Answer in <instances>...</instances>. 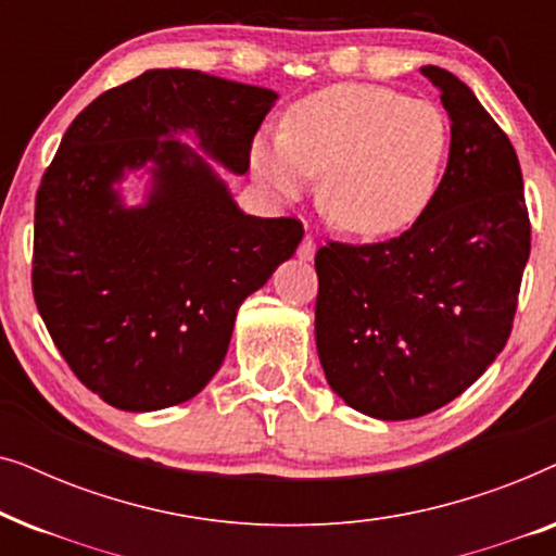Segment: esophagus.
Segmentation results:
<instances>
[{"mask_svg": "<svg viewBox=\"0 0 556 556\" xmlns=\"http://www.w3.org/2000/svg\"><path fill=\"white\" fill-rule=\"evenodd\" d=\"M314 255H316V240L311 238V235H306L299 245V257L301 261H314Z\"/></svg>", "mask_w": 556, "mask_h": 556, "instance_id": "1", "label": "esophagus"}]
</instances>
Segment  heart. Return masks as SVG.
I'll use <instances>...</instances> for the list:
<instances>
[{
	"label": "heart",
	"instance_id": "heart-1",
	"mask_svg": "<svg viewBox=\"0 0 556 556\" xmlns=\"http://www.w3.org/2000/svg\"><path fill=\"white\" fill-rule=\"evenodd\" d=\"M451 128L428 101L382 86H331L288 111L283 134L255 147V172L278 194L306 192L341 230L384 238L428 210L443 174Z\"/></svg>",
	"mask_w": 556,
	"mask_h": 556
}]
</instances>
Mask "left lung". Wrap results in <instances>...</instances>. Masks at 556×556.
<instances>
[{
  "instance_id": "8db88e82",
  "label": "left lung",
  "mask_w": 556,
  "mask_h": 556,
  "mask_svg": "<svg viewBox=\"0 0 556 556\" xmlns=\"http://www.w3.org/2000/svg\"><path fill=\"white\" fill-rule=\"evenodd\" d=\"M422 75L451 116V154L428 210L387 242L316 253V349L326 382L377 420L447 405L511 333L531 225L516 151L466 83Z\"/></svg>"
}]
</instances>
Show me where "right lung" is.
Instances as JSON below:
<instances>
[{
	"label": "right lung",
	"mask_w": 556,
	"mask_h": 556,
	"mask_svg": "<svg viewBox=\"0 0 556 556\" xmlns=\"http://www.w3.org/2000/svg\"><path fill=\"white\" fill-rule=\"evenodd\" d=\"M268 88L200 71H147L67 128L35 200L33 293L75 377L128 413L192 400L230 346L240 303L303 238L293 217H253L204 156L245 174L276 103ZM149 163L148 167L146 164ZM146 165L148 202L113 184Z\"/></svg>",
	"instance_id": "1"
}]
</instances>
